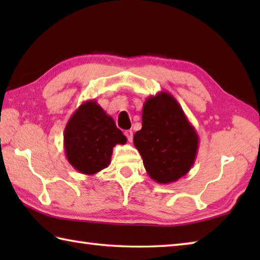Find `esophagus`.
<instances>
[{"label": "esophagus", "mask_w": 260, "mask_h": 260, "mask_svg": "<svg viewBox=\"0 0 260 260\" xmlns=\"http://www.w3.org/2000/svg\"><path fill=\"white\" fill-rule=\"evenodd\" d=\"M124 134L126 135L127 140H128L129 142H132V140H133V132H132L131 129H127V131H125Z\"/></svg>", "instance_id": "34e87169"}]
</instances>
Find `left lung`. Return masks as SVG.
I'll use <instances>...</instances> for the list:
<instances>
[{
    "instance_id": "1",
    "label": "left lung",
    "mask_w": 260,
    "mask_h": 260,
    "mask_svg": "<svg viewBox=\"0 0 260 260\" xmlns=\"http://www.w3.org/2000/svg\"><path fill=\"white\" fill-rule=\"evenodd\" d=\"M134 146L153 181L169 184L186 175L199 151V134L181 105L167 91L146 100L142 128L134 134Z\"/></svg>"
}]
</instances>
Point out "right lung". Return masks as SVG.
<instances>
[{"label": "right lung", "instance_id": "right-lung-1", "mask_svg": "<svg viewBox=\"0 0 260 260\" xmlns=\"http://www.w3.org/2000/svg\"><path fill=\"white\" fill-rule=\"evenodd\" d=\"M126 136L111 116L95 100L86 101L70 118L64 129V150L78 172L94 175L107 169L116 144H125Z\"/></svg>", "mask_w": 260, "mask_h": 260}]
</instances>
